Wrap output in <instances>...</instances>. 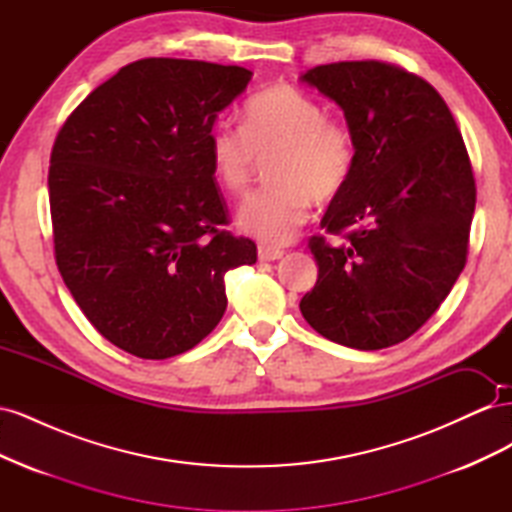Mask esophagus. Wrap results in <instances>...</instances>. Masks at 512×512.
<instances>
[{
	"mask_svg": "<svg viewBox=\"0 0 512 512\" xmlns=\"http://www.w3.org/2000/svg\"><path fill=\"white\" fill-rule=\"evenodd\" d=\"M282 256H284V250H280V247H271V245H265V243L258 245V260L260 262L280 260Z\"/></svg>",
	"mask_w": 512,
	"mask_h": 512,
	"instance_id": "1",
	"label": "esophagus"
}]
</instances>
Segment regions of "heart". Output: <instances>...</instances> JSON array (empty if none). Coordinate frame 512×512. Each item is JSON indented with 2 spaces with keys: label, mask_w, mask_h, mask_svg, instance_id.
I'll use <instances>...</instances> for the list:
<instances>
[{
  "label": "heart",
  "mask_w": 512,
  "mask_h": 512,
  "mask_svg": "<svg viewBox=\"0 0 512 512\" xmlns=\"http://www.w3.org/2000/svg\"><path fill=\"white\" fill-rule=\"evenodd\" d=\"M243 126L222 119L207 138L213 175L230 194L250 185L260 160H269L271 185L247 196L237 224L265 243H286L312 213L314 198L329 203L344 192L356 164L352 132L301 89L280 83L243 108Z\"/></svg>",
  "instance_id": "obj_1"
}]
</instances>
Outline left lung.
Wrapping results in <instances>:
<instances>
[{"label": "left lung", "instance_id": "8db88e82", "mask_svg": "<svg viewBox=\"0 0 512 512\" xmlns=\"http://www.w3.org/2000/svg\"><path fill=\"white\" fill-rule=\"evenodd\" d=\"M344 111L356 164L309 239L318 280L299 307L322 337L356 350L404 342L466 267L476 205L472 164L442 96L384 61H339L301 74Z\"/></svg>", "mask_w": 512, "mask_h": 512}]
</instances>
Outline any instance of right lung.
Segmentation results:
<instances>
[{"mask_svg":"<svg viewBox=\"0 0 512 512\" xmlns=\"http://www.w3.org/2000/svg\"><path fill=\"white\" fill-rule=\"evenodd\" d=\"M252 72L196 59L123 66L74 108L51 151L57 269L98 333L168 359L218 327L226 271L256 243L222 230L228 209L207 151L218 113Z\"/></svg>","mask_w":512,"mask_h":512,"instance_id":"1","label":"right lung"}]
</instances>
